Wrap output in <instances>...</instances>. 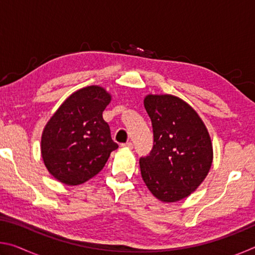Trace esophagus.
Instances as JSON below:
<instances>
[{
  "label": "esophagus",
  "mask_w": 255,
  "mask_h": 255,
  "mask_svg": "<svg viewBox=\"0 0 255 255\" xmlns=\"http://www.w3.org/2000/svg\"><path fill=\"white\" fill-rule=\"evenodd\" d=\"M122 147H126V148H129V149H132V143H131V141H128V143L122 144Z\"/></svg>",
  "instance_id": "obj_1"
}]
</instances>
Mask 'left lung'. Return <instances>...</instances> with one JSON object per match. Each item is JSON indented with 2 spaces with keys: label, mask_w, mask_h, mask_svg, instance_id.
I'll return each mask as SVG.
<instances>
[{
  "label": "left lung",
  "mask_w": 255,
  "mask_h": 255,
  "mask_svg": "<svg viewBox=\"0 0 255 255\" xmlns=\"http://www.w3.org/2000/svg\"><path fill=\"white\" fill-rule=\"evenodd\" d=\"M144 107L152 120L154 145L139 159L146 187L162 202L189 197L208 175L213 144L193 108L172 94H147Z\"/></svg>",
  "instance_id": "obj_1"
}]
</instances>
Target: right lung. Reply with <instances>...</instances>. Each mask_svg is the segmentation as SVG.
Instances as JSON below:
<instances>
[{"mask_svg":"<svg viewBox=\"0 0 255 255\" xmlns=\"http://www.w3.org/2000/svg\"><path fill=\"white\" fill-rule=\"evenodd\" d=\"M110 101L111 94L102 86H86L72 93L46 124L40 144L42 161L59 182H86L118 148L102 117Z\"/></svg>","mask_w":255,"mask_h":255,"instance_id":"add662e5","label":"right lung"}]
</instances>
